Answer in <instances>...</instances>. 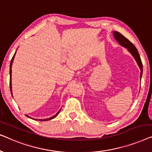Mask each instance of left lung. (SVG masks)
I'll return each mask as SVG.
<instances>
[{"label":"left lung","mask_w":152,"mask_h":152,"mask_svg":"<svg viewBox=\"0 0 152 152\" xmlns=\"http://www.w3.org/2000/svg\"><path fill=\"white\" fill-rule=\"evenodd\" d=\"M113 36L116 39V41H117L120 45H122V46L126 48L129 50V52L132 54L133 57H134V59H136L137 64H138L139 68H140V78L141 79L142 75V61H141L140 55H139L138 54V50L136 49V48L134 46V45L130 41H129L125 37H124L123 35L120 34V32L114 31Z\"/></svg>","instance_id":"left-lung-1"}]
</instances>
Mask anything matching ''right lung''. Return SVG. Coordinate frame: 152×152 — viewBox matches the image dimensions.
I'll return each instance as SVG.
<instances>
[{
	"instance_id": "add662e5",
	"label": "right lung",
	"mask_w": 152,
	"mask_h": 152,
	"mask_svg": "<svg viewBox=\"0 0 152 152\" xmlns=\"http://www.w3.org/2000/svg\"><path fill=\"white\" fill-rule=\"evenodd\" d=\"M15 54H16V53H14V56H13V57H12V60H11V63H10V91H11V93H12V83H11V76H12V63H13V60H14V56H15ZM61 110V109H60ZM60 110L59 111L57 112V113L55 114V115L54 116H53V117H51V118H47V119H43V120H39V121H46V120H51V119H53V118H55V117H57V115H58V114H59V113L60 112ZM26 116L27 117H28V118H31L30 116H28V115H26ZM34 120H38V119H34Z\"/></svg>"
}]
</instances>
